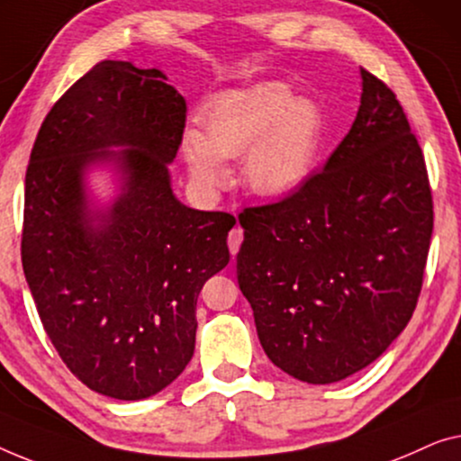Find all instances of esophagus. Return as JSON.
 Segmentation results:
<instances>
[{
  "label": "esophagus",
  "mask_w": 461,
  "mask_h": 461,
  "mask_svg": "<svg viewBox=\"0 0 461 461\" xmlns=\"http://www.w3.org/2000/svg\"><path fill=\"white\" fill-rule=\"evenodd\" d=\"M242 240H244V230L240 228V225H236V228L230 231V238H228L231 255H236V252L240 250V244H242Z\"/></svg>",
  "instance_id": "1"
}]
</instances>
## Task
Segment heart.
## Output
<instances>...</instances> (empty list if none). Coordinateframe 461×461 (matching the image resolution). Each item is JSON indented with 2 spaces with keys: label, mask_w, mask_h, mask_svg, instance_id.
I'll use <instances>...</instances> for the list:
<instances>
[{
  "label": "heart",
  "mask_w": 461,
  "mask_h": 461,
  "mask_svg": "<svg viewBox=\"0 0 461 461\" xmlns=\"http://www.w3.org/2000/svg\"><path fill=\"white\" fill-rule=\"evenodd\" d=\"M203 133L181 138L187 175L200 190L228 184L225 158L244 154L242 175L257 196L286 198L313 173L323 140L320 104L267 81L212 98L200 113Z\"/></svg>",
  "instance_id": "obj_1"
}]
</instances>
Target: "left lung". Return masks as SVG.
I'll return each instance as SVG.
<instances>
[{
  "mask_svg": "<svg viewBox=\"0 0 461 461\" xmlns=\"http://www.w3.org/2000/svg\"><path fill=\"white\" fill-rule=\"evenodd\" d=\"M238 284L267 357L309 384L367 367L416 309L432 236L422 148L361 68L351 131L301 190L240 212Z\"/></svg>",
  "mask_w": 461,
  "mask_h": 461,
  "instance_id": "obj_1",
  "label": "left lung"
}]
</instances>
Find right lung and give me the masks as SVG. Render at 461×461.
Here are the masks:
<instances>
[{"mask_svg":"<svg viewBox=\"0 0 461 461\" xmlns=\"http://www.w3.org/2000/svg\"><path fill=\"white\" fill-rule=\"evenodd\" d=\"M184 127V95L160 70L104 60L54 104L31 152L24 277L67 367L113 399H148L184 372L200 290L230 263L236 219L173 194ZM94 166L120 175L102 210L86 194Z\"/></svg>","mask_w":461,"mask_h":461,"instance_id":"obj_1","label":"right lung"}]
</instances>
